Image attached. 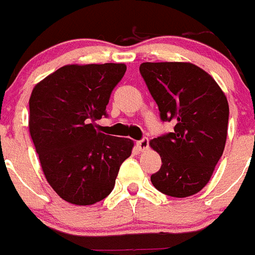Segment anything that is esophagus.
I'll use <instances>...</instances> for the list:
<instances>
[{"label": "esophagus", "mask_w": 255, "mask_h": 255, "mask_svg": "<svg viewBox=\"0 0 255 255\" xmlns=\"http://www.w3.org/2000/svg\"><path fill=\"white\" fill-rule=\"evenodd\" d=\"M135 144H137V147H138L139 151H146V149L148 148V144H149L148 138H142L141 141H138Z\"/></svg>", "instance_id": "obj_1"}]
</instances>
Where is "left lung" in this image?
I'll use <instances>...</instances> for the list:
<instances>
[{
	"mask_svg": "<svg viewBox=\"0 0 255 255\" xmlns=\"http://www.w3.org/2000/svg\"><path fill=\"white\" fill-rule=\"evenodd\" d=\"M139 73L161 120L175 123L173 132L149 142L162 161L151 182L168 196L197 194L224 152L229 121L227 97L211 75L191 63H142Z\"/></svg>",
	"mask_w": 255,
	"mask_h": 255,
	"instance_id": "1",
	"label": "left lung"
}]
</instances>
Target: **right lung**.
<instances>
[{
    "label": "right lung",
    "mask_w": 255,
    "mask_h": 255,
    "mask_svg": "<svg viewBox=\"0 0 255 255\" xmlns=\"http://www.w3.org/2000/svg\"><path fill=\"white\" fill-rule=\"evenodd\" d=\"M125 64L65 65L37 83L28 129L50 186L74 205H93L113 190L133 141L104 134L95 121L125 75Z\"/></svg>",
    "instance_id": "right-lung-1"
}]
</instances>
